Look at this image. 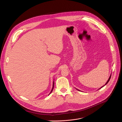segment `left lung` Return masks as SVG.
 <instances>
[{"mask_svg": "<svg viewBox=\"0 0 122 122\" xmlns=\"http://www.w3.org/2000/svg\"><path fill=\"white\" fill-rule=\"evenodd\" d=\"M111 76H110V77H109V79H108V81H107V82H106V83H105V85H104V86H102V87H101V88H102V87H103V86H105V85H106V84H107V83H108V82H109V81H110V79H111ZM77 89V90H79V91H80V90H78V89Z\"/></svg>", "mask_w": 122, "mask_h": 122, "instance_id": "left-lung-1", "label": "left lung"}]
</instances>
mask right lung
I'll return each instance as SVG.
<instances>
[{
    "mask_svg": "<svg viewBox=\"0 0 122 122\" xmlns=\"http://www.w3.org/2000/svg\"><path fill=\"white\" fill-rule=\"evenodd\" d=\"M54 82H53V88H52V89H51V91L50 92V93H49V95L52 92H53V89H54Z\"/></svg>",
    "mask_w": 122,
    "mask_h": 122,
    "instance_id": "obj_1",
    "label": "right lung"
}]
</instances>
